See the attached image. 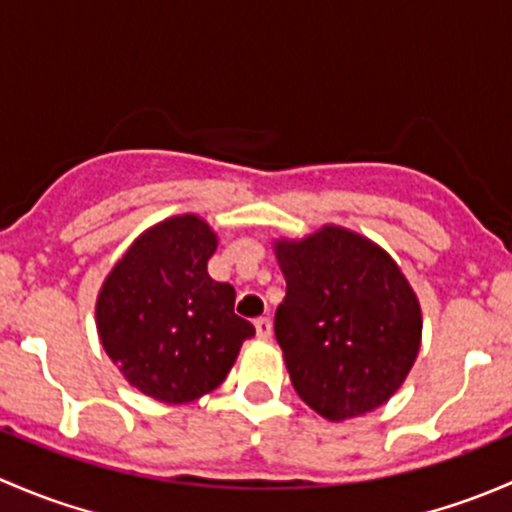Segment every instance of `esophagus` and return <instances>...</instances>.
<instances>
[{
    "mask_svg": "<svg viewBox=\"0 0 512 512\" xmlns=\"http://www.w3.org/2000/svg\"><path fill=\"white\" fill-rule=\"evenodd\" d=\"M255 332H257V337L260 339H272V322L267 317H260V319H255Z\"/></svg>",
    "mask_w": 512,
    "mask_h": 512,
    "instance_id": "34e87169",
    "label": "esophagus"
}]
</instances>
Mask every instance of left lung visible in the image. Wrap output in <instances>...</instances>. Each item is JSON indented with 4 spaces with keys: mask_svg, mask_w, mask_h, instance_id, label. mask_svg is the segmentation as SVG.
Returning <instances> with one entry per match:
<instances>
[{
    "mask_svg": "<svg viewBox=\"0 0 512 512\" xmlns=\"http://www.w3.org/2000/svg\"><path fill=\"white\" fill-rule=\"evenodd\" d=\"M287 294L275 337L299 399L327 421L379 409L421 349V304L394 257L359 232L322 225L275 240Z\"/></svg>",
    "mask_w": 512,
    "mask_h": 512,
    "instance_id": "obj_1",
    "label": "left lung"
}]
</instances>
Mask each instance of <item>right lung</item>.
<instances>
[{"label": "right lung", "instance_id": "right-lung-1", "mask_svg": "<svg viewBox=\"0 0 512 512\" xmlns=\"http://www.w3.org/2000/svg\"><path fill=\"white\" fill-rule=\"evenodd\" d=\"M218 235L200 215L143 230L96 297L103 352L123 379L163 404H190L225 381L245 339L235 287L208 275Z\"/></svg>", "mask_w": 512, "mask_h": 512}]
</instances>
